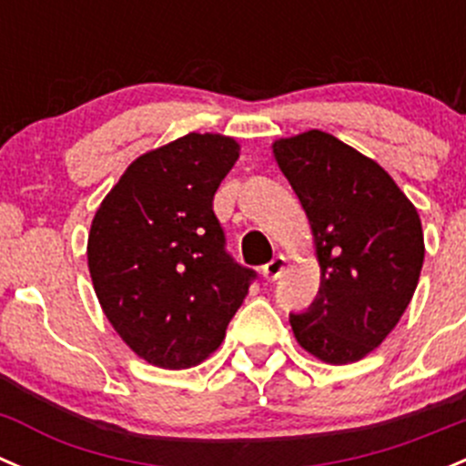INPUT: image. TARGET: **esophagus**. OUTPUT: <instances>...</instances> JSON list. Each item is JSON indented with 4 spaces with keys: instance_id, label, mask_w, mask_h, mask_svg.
<instances>
[{
    "instance_id": "obj_1",
    "label": "esophagus",
    "mask_w": 466,
    "mask_h": 466,
    "mask_svg": "<svg viewBox=\"0 0 466 466\" xmlns=\"http://www.w3.org/2000/svg\"><path fill=\"white\" fill-rule=\"evenodd\" d=\"M285 267H288V260H285L283 256H276L274 260H269L262 267V276H265L267 280H279L280 276H283Z\"/></svg>"
}]
</instances>
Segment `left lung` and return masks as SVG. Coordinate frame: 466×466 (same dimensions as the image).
I'll use <instances>...</instances> for the list:
<instances>
[{
  "label": "left lung",
  "instance_id": "obj_1",
  "mask_svg": "<svg viewBox=\"0 0 466 466\" xmlns=\"http://www.w3.org/2000/svg\"><path fill=\"white\" fill-rule=\"evenodd\" d=\"M274 156L315 235L321 283L292 312L297 342L330 365L365 358L399 324L423 265L417 208L367 156L324 131L279 140Z\"/></svg>",
  "mask_w": 466,
  "mask_h": 466
}]
</instances>
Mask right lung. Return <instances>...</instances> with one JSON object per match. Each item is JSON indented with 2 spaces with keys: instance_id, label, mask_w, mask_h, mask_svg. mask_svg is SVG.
Returning <instances> with one entry per match:
<instances>
[{
  "instance_id": "add662e5",
  "label": "right lung",
  "mask_w": 466,
  "mask_h": 466,
  "mask_svg": "<svg viewBox=\"0 0 466 466\" xmlns=\"http://www.w3.org/2000/svg\"><path fill=\"white\" fill-rule=\"evenodd\" d=\"M238 142L187 133L128 165L92 219L87 267L119 338L163 370L222 344L258 274L235 262L213 210Z\"/></svg>"
}]
</instances>
